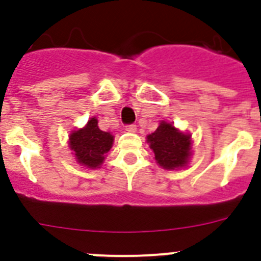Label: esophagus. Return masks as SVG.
Instances as JSON below:
<instances>
[{"label": "esophagus", "mask_w": 261, "mask_h": 261, "mask_svg": "<svg viewBox=\"0 0 261 261\" xmlns=\"http://www.w3.org/2000/svg\"><path fill=\"white\" fill-rule=\"evenodd\" d=\"M125 130H126V132H129V133H135L136 130H137V126H136L135 124H132V125H126Z\"/></svg>", "instance_id": "1"}]
</instances>
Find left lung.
<instances>
[{"mask_svg": "<svg viewBox=\"0 0 261 261\" xmlns=\"http://www.w3.org/2000/svg\"><path fill=\"white\" fill-rule=\"evenodd\" d=\"M156 165L165 170H180L190 165L192 156V136L177 129L172 123L159 121L158 128L146 136Z\"/></svg>", "mask_w": 261, "mask_h": 261, "instance_id": "obj_1", "label": "left lung"}]
</instances>
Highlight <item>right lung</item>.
I'll use <instances>...</instances> for the list:
<instances>
[{"instance_id": "right-lung-1", "label": "right lung", "mask_w": 261, "mask_h": 261, "mask_svg": "<svg viewBox=\"0 0 261 261\" xmlns=\"http://www.w3.org/2000/svg\"><path fill=\"white\" fill-rule=\"evenodd\" d=\"M114 135L98 126V119L91 117L82 128L71 130L68 145L78 165L89 170L102 167L107 153L114 145Z\"/></svg>"}]
</instances>
